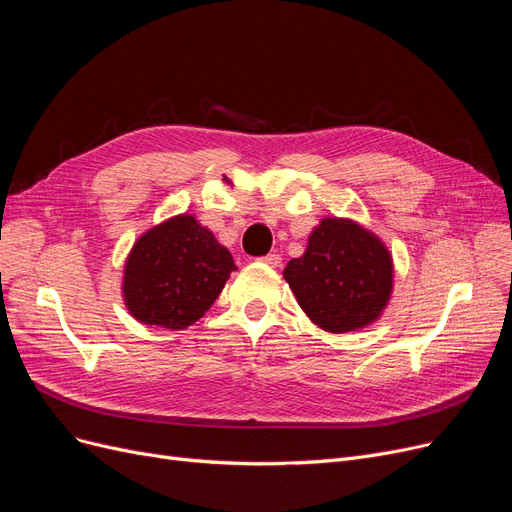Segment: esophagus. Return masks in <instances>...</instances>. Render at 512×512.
Wrapping results in <instances>:
<instances>
[{
    "mask_svg": "<svg viewBox=\"0 0 512 512\" xmlns=\"http://www.w3.org/2000/svg\"><path fill=\"white\" fill-rule=\"evenodd\" d=\"M262 262L269 264V266H279V264H281V256H279V254H266V256L262 258Z\"/></svg>",
    "mask_w": 512,
    "mask_h": 512,
    "instance_id": "esophagus-1",
    "label": "esophagus"
}]
</instances>
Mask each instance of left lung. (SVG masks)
I'll return each mask as SVG.
<instances>
[{
	"instance_id": "left-lung-1",
	"label": "left lung",
	"mask_w": 512,
	"mask_h": 512,
	"mask_svg": "<svg viewBox=\"0 0 512 512\" xmlns=\"http://www.w3.org/2000/svg\"><path fill=\"white\" fill-rule=\"evenodd\" d=\"M285 281L308 319L329 333L369 327L394 289V260L385 243L350 218L327 216L289 260Z\"/></svg>"
}]
</instances>
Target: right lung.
I'll list each match as a JSON object with an SVG mask.
<instances>
[{
  "label": "right lung",
  "instance_id": "obj_1",
  "mask_svg": "<svg viewBox=\"0 0 512 512\" xmlns=\"http://www.w3.org/2000/svg\"><path fill=\"white\" fill-rule=\"evenodd\" d=\"M237 271L231 252L193 214L145 231L127 256L123 298L143 325L185 329L200 321Z\"/></svg>",
  "mask_w": 512,
  "mask_h": 512
}]
</instances>
